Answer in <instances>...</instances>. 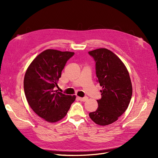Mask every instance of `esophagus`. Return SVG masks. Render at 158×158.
<instances>
[{
  "instance_id": "esophagus-1",
  "label": "esophagus",
  "mask_w": 158,
  "mask_h": 158,
  "mask_svg": "<svg viewBox=\"0 0 158 158\" xmlns=\"http://www.w3.org/2000/svg\"><path fill=\"white\" fill-rule=\"evenodd\" d=\"M88 97H84V98H80V97H78V99L80 100V101H81V102H84L86 101V100H88Z\"/></svg>"
}]
</instances>
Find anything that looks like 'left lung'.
Here are the masks:
<instances>
[{"mask_svg":"<svg viewBox=\"0 0 158 158\" xmlns=\"http://www.w3.org/2000/svg\"><path fill=\"white\" fill-rule=\"evenodd\" d=\"M89 54L95 61L96 76L103 89L97 110L89 116L97 125L106 126L117 121L128 108L132 94L131 80L126 66L112 51L100 48Z\"/></svg>","mask_w":158,"mask_h":158,"instance_id":"left-lung-1","label":"left lung"}]
</instances>
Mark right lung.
<instances>
[{
    "label": "right lung",
    "instance_id": "add662e5",
    "mask_svg": "<svg viewBox=\"0 0 158 158\" xmlns=\"http://www.w3.org/2000/svg\"><path fill=\"white\" fill-rule=\"evenodd\" d=\"M74 52L47 49L33 59L26 72L23 88L30 107L49 123L60 121L67 114L76 95L55 90L67 60Z\"/></svg>",
    "mask_w": 158,
    "mask_h": 158
}]
</instances>
